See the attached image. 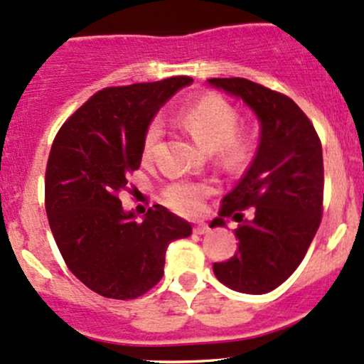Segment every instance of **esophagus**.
Masks as SVG:
<instances>
[{
	"label": "esophagus",
	"instance_id": "esophagus-1",
	"mask_svg": "<svg viewBox=\"0 0 364 364\" xmlns=\"http://www.w3.org/2000/svg\"><path fill=\"white\" fill-rule=\"evenodd\" d=\"M210 230V228L206 224H196L194 225V234H199V236H201V234H206Z\"/></svg>",
	"mask_w": 364,
	"mask_h": 364
}]
</instances>
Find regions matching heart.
Listing matches in <instances>:
<instances>
[{"instance_id":"b5f03b06","label":"heart","mask_w":364,"mask_h":364,"mask_svg":"<svg viewBox=\"0 0 364 364\" xmlns=\"http://www.w3.org/2000/svg\"><path fill=\"white\" fill-rule=\"evenodd\" d=\"M181 121L205 149H218L225 165L240 166L252 156L255 147L253 134L248 130H237L240 114L236 107L220 95L206 93L201 99L183 105ZM161 135V119L154 118L144 132V158H151L154 154ZM213 193L215 186L208 181H173L163 189V201L173 212L194 215L201 210L203 201Z\"/></svg>"}]
</instances>
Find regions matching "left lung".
Segmentation results:
<instances>
[{
	"mask_svg": "<svg viewBox=\"0 0 364 364\" xmlns=\"http://www.w3.org/2000/svg\"><path fill=\"white\" fill-rule=\"evenodd\" d=\"M208 83L243 100L260 121L255 159L212 222V228L225 225V217L240 222L236 255L215 262V276L232 290L260 295L295 272L321 224V140L290 97L245 77Z\"/></svg>",
	"mask_w": 364,
	"mask_h": 364,
	"instance_id": "8db88e82",
	"label": "left lung"
}]
</instances>
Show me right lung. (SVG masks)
I'll list each match as a JSON object with an SVG mask.
<instances>
[{
    "label": "right lung",
    "mask_w": 364,
    "mask_h": 364,
    "mask_svg": "<svg viewBox=\"0 0 364 364\" xmlns=\"http://www.w3.org/2000/svg\"><path fill=\"white\" fill-rule=\"evenodd\" d=\"M193 83L173 76L97 92L62 124L50 149L45 208L69 271L105 299L132 300L163 277L168 245L193 232L189 222L154 205L142 222L119 193L142 161V139L156 112Z\"/></svg>",
    "instance_id": "1"
}]
</instances>
